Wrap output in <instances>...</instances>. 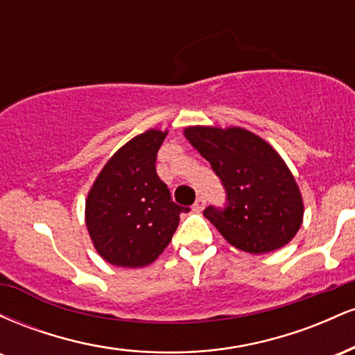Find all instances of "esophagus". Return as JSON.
Wrapping results in <instances>:
<instances>
[{
  "label": "esophagus",
  "instance_id": "esophagus-1",
  "mask_svg": "<svg viewBox=\"0 0 355 355\" xmlns=\"http://www.w3.org/2000/svg\"><path fill=\"white\" fill-rule=\"evenodd\" d=\"M203 209H205V197H198L193 203V210L195 211H202Z\"/></svg>",
  "mask_w": 355,
  "mask_h": 355
}]
</instances>
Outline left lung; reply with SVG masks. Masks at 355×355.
Instances as JSON below:
<instances>
[{
    "label": "left lung",
    "mask_w": 355,
    "mask_h": 355,
    "mask_svg": "<svg viewBox=\"0 0 355 355\" xmlns=\"http://www.w3.org/2000/svg\"><path fill=\"white\" fill-rule=\"evenodd\" d=\"M183 135L210 162L229 207L203 211L239 250L260 255L287 245L304 220V200L284 158L263 138L240 126H187Z\"/></svg>",
    "instance_id": "obj_1"
}]
</instances>
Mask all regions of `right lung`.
I'll list each match as a JSON object with an SVG mask.
<instances>
[{
  "instance_id": "right-lung-1",
  "label": "right lung",
  "mask_w": 355,
  "mask_h": 355,
  "mask_svg": "<svg viewBox=\"0 0 355 355\" xmlns=\"http://www.w3.org/2000/svg\"><path fill=\"white\" fill-rule=\"evenodd\" d=\"M166 130L150 128L118 148L93 182L85 223L98 255L116 267L138 268L158 259L172 240L180 214L158 178L155 162Z\"/></svg>"
}]
</instances>
